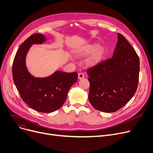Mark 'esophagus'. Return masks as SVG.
<instances>
[{
    "mask_svg": "<svg viewBox=\"0 0 153 153\" xmlns=\"http://www.w3.org/2000/svg\"><path fill=\"white\" fill-rule=\"evenodd\" d=\"M84 77V73H79V74H78V78L79 79H83Z\"/></svg>",
    "mask_w": 153,
    "mask_h": 153,
    "instance_id": "obj_1",
    "label": "esophagus"
}]
</instances>
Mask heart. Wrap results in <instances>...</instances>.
I'll return each mask as SVG.
<instances>
[{
    "label": "heart",
    "mask_w": 153,
    "mask_h": 153,
    "mask_svg": "<svg viewBox=\"0 0 153 153\" xmlns=\"http://www.w3.org/2000/svg\"><path fill=\"white\" fill-rule=\"evenodd\" d=\"M93 53L87 59V63L88 65H95L103 60L105 56V49L103 47L99 46L97 44H92L85 46L82 51L84 55H88Z\"/></svg>",
    "instance_id": "b5f03b06"
}]
</instances>
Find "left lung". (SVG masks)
<instances>
[{"instance_id": "1", "label": "left lung", "mask_w": 153, "mask_h": 153, "mask_svg": "<svg viewBox=\"0 0 153 153\" xmlns=\"http://www.w3.org/2000/svg\"><path fill=\"white\" fill-rule=\"evenodd\" d=\"M117 36L113 57L87 71L90 103L105 113H113L124 106L134 97L138 84V56L124 36Z\"/></svg>"}]
</instances>
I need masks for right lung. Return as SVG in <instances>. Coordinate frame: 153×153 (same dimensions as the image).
Listing matches in <instances>:
<instances>
[{"mask_svg": "<svg viewBox=\"0 0 153 153\" xmlns=\"http://www.w3.org/2000/svg\"><path fill=\"white\" fill-rule=\"evenodd\" d=\"M46 41L43 34H34L20 45L15 56L12 74L15 86L22 100L32 109L40 113H50L58 109L65 102L68 92L76 82V72L67 73L56 71L51 76L35 77L26 66V56L33 44Z\"/></svg>", "mask_w": 153, "mask_h": 153, "instance_id": "right-lung-1", "label": "right lung"}]
</instances>
